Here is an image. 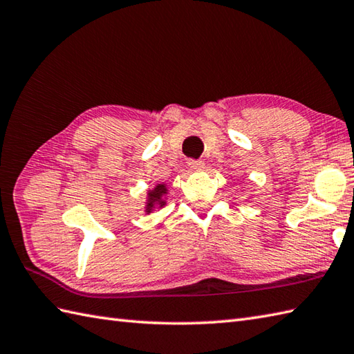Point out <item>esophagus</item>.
Wrapping results in <instances>:
<instances>
[{"label":"esophagus","instance_id":"obj_1","mask_svg":"<svg viewBox=\"0 0 354 354\" xmlns=\"http://www.w3.org/2000/svg\"><path fill=\"white\" fill-rule=\"evenodd\" d=\"M187 167H189L191 171H201L204 168V163L201 160H189Z\"/></svg>","mask_w":354,"mask_h":354}]
</instances>
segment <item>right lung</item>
<instances>
[{
	"instance_id": "right-lung-1",
	"label": "right lung",
	"mask_w": 354,
	"mask_h": 354,
	"mask_svg": "<svg viewBox=\"0 0 354 354\" xmlns=\"http://www.w3.org/2000/svg\"><path fill=\"white\" fill-rule=\"evenodd\" d=\"M167 195H168V187L165 183H157L153 189L147 191L145 209H144L145 214L150 215L151 212L162 209L165 204H167Z\"/></svg>"
}]
</instances>
